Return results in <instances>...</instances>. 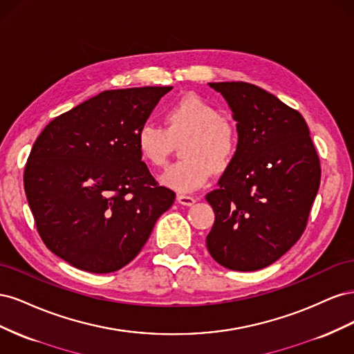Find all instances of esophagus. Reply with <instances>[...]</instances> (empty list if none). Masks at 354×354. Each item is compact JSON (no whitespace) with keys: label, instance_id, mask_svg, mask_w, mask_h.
Wrapping results in <instances>:
<instances>
[{"label":"esophagus","instance_id":"obj_1","mask_svg":"<svg viewBox=\"0 0 354 354\" xmlns=\"http://www.w3.org/2000/svg\"><path fill=\"white\" fill-rule=\"evenodd\" d=\"M177 201L178 203H181V205H186V207H190L194 205V203L196 202V199L194 196H189V195H177Z\"/></svg>","mask_w":354,"mask_h":354}]
</instances>
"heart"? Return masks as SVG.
Wrapping results in <instances>:
<instances>
[{
	"label": "heart",
	"mask_w": 354,
	"mask_h": 354,
	"mask_svg": "<svg viewBox=\"0 0 354 354\" xmlns=\"http://www.w3.org/2000/svg\"><path fill=\"white\" fill-rule=\"evenodd\" d=\"M165 128L146 122L136 134V146L147 165L167 164L173 142L185 138L180 147L183 160L171 165L160 183L180 194H189L207 183L214 174H224L238 155L239 133L229 118L199 95L190 94L164 111Z\"/></svg>",
	"instance_id": "obj_1"
}]
</instances>
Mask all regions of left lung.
I'll return each mask as SVG.
<instances>
[{
	"mask_svg": "<svg viewBox=\"0 0 354 354\" xmlns=\"http://www.w3.org/2000/svg\"><path fill=\"white\" fill-rule=\"evenodd\" d=\"M226 99L238 155L205 196L216 214L207 248L230 270L264 269L301 236L320 185V162L301 113L248 82H209Z\"/></svg>",
	"mask_w": 354,
	"mask_h": 354,
	"instance_id": "8db88e82",
	"label": "left lung"
}]
</instances>
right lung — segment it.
I'll return each instance as SVG.
<instances>
[{"label": "right lung", "instance_id": "right-lung-1", "mask_svg": "<svg viewBox=\"0 0 354 354\" xmlns=\"http://www.w3.org/2000/svg\"><path fill=\"white\" fill-rule=\"evenodd\" d=\"M173 87L108 90L55 118L25 167L47 248L77 269L111 273L140 252L176 194L149 173L136 134Z\"/></svg>", "mask_w": 354, "mask_h": 354}]
</instances>
